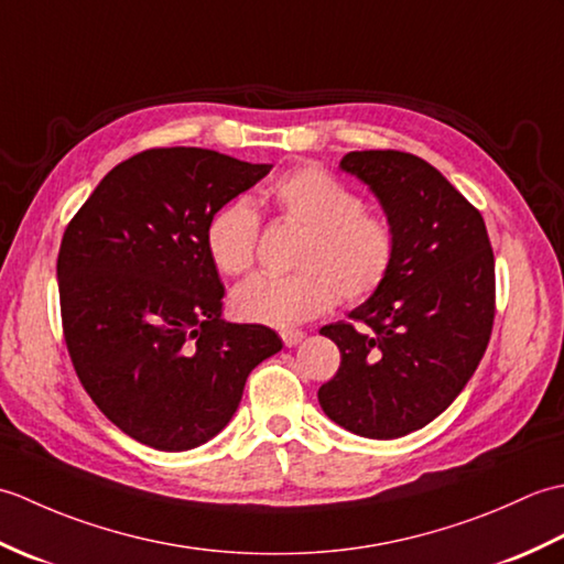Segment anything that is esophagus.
I'll list each match as a JSON object with an SVG mask.
<instances>
[{"mask_svg":"<svg viewBox=\"0 0 564 564\" xmlns=\"http://www.w3.org/2000/svg\"><path fill=\"white\" fill-rule=\"evenodd\" d=\"M305 337H307V334L301 332V329H291V332H283L281 334V339H283L285 346H297Z\"/></svg>","mask_w":564,"mask_h":564,"instance_id":"34e87169","label":"esophagus"}]
</instances>
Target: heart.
I'll list each match as a JSON object with an SVG mask.
<instances>
[{"mask_svg": "<svg viewBox=\"0 0 564 564\" xmlns=\"http://www.w3.org/2000/svg\"><path fill=\"white\" fill-rule=\"evenodd\" d=\"M271 200L283 218L305 227L295 254L301 271L261 273L237 285L232 313L245 322L293 327L313 319L337 301H361L388 275L394 251L392 227L366 213L364 200L319 166H301L271 186ZM259 218L247 200H232L206 227V249L218 271L247 273L254 263Z\"/></svg>", "mask_w": 564, "mask_h": 564, "instance_id": "heart-1", "label": "heart"}]
</instances>
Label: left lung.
<instances>
[{
    "label": "left lung",
    "mask_w": 564,
    "mask_h": 564,
    "mask_svg": "<svg viewBox=\"0 0 564 564\" xmlns=\"http://www.w3.org/2000/svg\"><path fill=\"white\" fill-rule=\"evenodd\" d=\"M392 227L388 275L351 322L325 325L341 366L317 400L334 424L400 438L448 410L495 322V254L482 215L436 166L398 150L344 154Z\"/></svg>",
    "instance_id": "obj_1"
}]
</instances>
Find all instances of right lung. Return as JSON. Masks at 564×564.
<instances>
[{
	"mask_svg": "<svg viewBox=\"0 0 564 564\" xmlns=\"http://www.w3.org/2000/svg\"><path fill=\"white\" fill-rule=\"evenodd\" d=\"M273 164L203 148L145 150L101 178L57 254L59 310L84 390L111 422L158 451L218 436L279 334L223 319L206 227Z\"/></svg>",
	"mask_w": 564,
	"mask_h": 564,
	"instance_id": "add662e5",
	"label": "right lung"
}]
</instances>
